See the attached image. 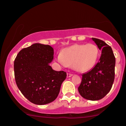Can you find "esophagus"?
I'll list each match as a JSON object with an SVG mask.
<instances>
[{"label":"esophagus","instance_id":"esophagus-1","mask_svg":"<svg viewBox=\"0 0 126 126\" xmlns=\"http://www.w3.org/2000/svg\"><path fill=\"white\" fill-rule=\"evenodd\" d=\"M73 76V74L71 73H67V77L68 78H70L71 77V76Z\"/></svg>","mask_w":126,"mask_h":126}]
</instances>
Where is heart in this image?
<instances>
[{
  "label": "heart",
  "mask_w": 126,
  "mask_h": 126,
  "mask_svg": "<svg viewBox=\"0 0 126 126\" xmlns=\"http://www.w3.org/2000/svg\"><path fill=\"white\" fill-rule=\"evenodd\" d=\"M99 56V49L93 43L75 44L66 48L62 54L55 56V60L63 67L72 65L76 71L84 72L94 66Z\"/></svg>",
  "instance_id": "b5f03b06"
}]
</instances>
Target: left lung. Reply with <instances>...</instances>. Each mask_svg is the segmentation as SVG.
Returning <instances> with one entry per match:
<instances>
[{
	"label": "left lung",
	"mask_w": 126,
	"mask_h": 126,
	"mask_svg": "<svg viewBox=\"0 0 126 126\" xmlns=\"http://www.w3.org/2000/svg\"><path fill=\"white\" fill-rule=\"evenodd\" d=\"M101 55L98 63L88 72L82 75L78 91L84 98L91 101L99 100L110 91L114 81L116 58L110 46L104 41L92 38Z\"/></svg>",
	"instance_id": "1"
}]
</instances>
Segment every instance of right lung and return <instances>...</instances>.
<instances>
[{
    "mask_svg": "<svg viewBox=\"0 0 126 126\" xmlns=\"http://www.w3.org/2000/svg\"><path fill=\"white\" fill-rule=\"evenodd\" d=\"M54 50L48 45L34 43L22 49L14 62L15 79L23 96L32 103L44 105L56 99L66 73L53 70Z\"/></svg>",
    "mask_w": 126,
    "mask_h": 126,
    "instance_id": "obj_1",
    "label": "right lung"
}]
</instances>
